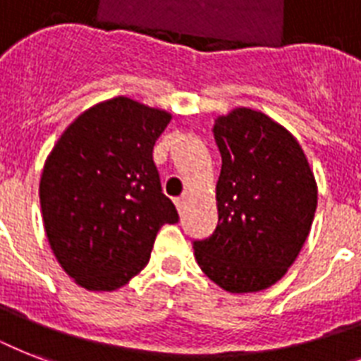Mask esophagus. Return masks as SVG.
Returning a JSON list of instances; mask_svg holds the SVG:
<instances>
[{
    "instance_id": "34e87169",
    "label": "esophagus",
    "mask_w": 361,
    "mask_h": 361,
    "mask_svg": "<svg viewBox=\"0 0 361 361\" xmlns=\"http://www.w3.org/2000/svg\"><path fill=\"white\" fill-rule=\"evenodd\" d=\"M187 195H183V197H180V198H176V208H178V212H183V209H185V206H187Z\"/></svg>"
}]
</instances>
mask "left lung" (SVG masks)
<instances>
[{"label": "left lung", "mask_w": 361, "mask_h": 361, "mask_svg": "<svg viewBox=\"0 0 361 361\" xmlns=\"http://www.w3.org/2000/svg\"><path fill=\"white\" fill-rule=\"evenodd\" d=\"M221 152L214 234L192 243L198 266L232 294L275 285L302 251L317 209V181L300 142L269 116H219Z\"/></svg>", "instance_id": "1"}]
</instances>
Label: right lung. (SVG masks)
Here are the masks:
<instances>
[{
    "label": "right lung",
    "instance_id": "right-lung-1",
    "mask_svg": "<svg viewBox=\"0 0 361 361\" xmlns=\"http://www.w3.org/2000/svg\"><path fill=\"white\" fill-rule=\"evenodd\" d=\"M172 116L129 97L82 112L59 136L39 183L48 243L76 285L116 290L144 269L178 212L161 189L153 146Z\"/></svg>",
    "mask_w": 361,
    "mask_h": 361
}]
</instances>
